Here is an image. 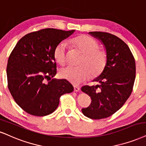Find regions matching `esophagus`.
<instances>
[{
    "mask_svg": "<svg viewBox=\"0 0 146 146\" xmlns=\"http://www.w3.org/2000/svg\"><path fill=\"white\" fill-rule=\"evenodd\" d=\"M74 91H76V92H78L80 90V88L78 87V86H74Z\"/></svg>",
    "mask_w": 146,
    "mask_h": 146,
    "instance_id": "1",
    "label": "esophagus"
}]
</instances>
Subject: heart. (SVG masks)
<instances>
[{"mask_svg":"<svg viewBox=\"0 0 146 146\" xmlns=\"http://www.w3.org/2000/svg\"><path fill=\"white\" fill-rule=\"evenodd\" d=\"M68 43L84 55L78 68L68 67L62 68L59 72L61 78L67 80L74 84H79L85 81L90 76L96 77L103 72L107 64L108 55L106 51L100 49V44L92 37L79 36L70 39ZM68 43L61 42L55 50V59L59 64L65 65L68 60Z\"/></svg>","mask_w":146,"mask_h":146,"instance_id":"heart-1","label":"heart"}]
</instances>
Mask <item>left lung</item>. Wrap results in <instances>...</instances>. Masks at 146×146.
<instances>
[{"instance_id":"1","label":"left lung","mask_w":146,"mask_h":146,"mask_svg":"<svg viewBox=\"0 0 146 146\" xmlns=\"http://www.w3.org/2000/svg\"><path fill=\"white\" fill-rule=\"evenodd\" d=\"M89 34L102 43L108 55L103 72L93 80L99 84L81 88L92 100L82 112L98 120L114 114L129 98L135 79V62L128 45L118 37L102 32Z\"/></svg>"}]
</instances>
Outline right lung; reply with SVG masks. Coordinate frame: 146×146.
<instances>
[{
  "label": "right lung",
  "mask_w": 146,
  "mask_h": 146,
  "mask_svg": "<svg viewBox=\"0 0 146 146\" xmlns=\"http://www.w3.org/2000/svg\"><path fill=\"white\" fill-rule=\"evenodd\" d=\"M74 32L46 28L31 32L18 41L11 53L7 67L9 89L28 114H51L58 107L59 98L74 91L67 80L53 77L57 74L55 48Z\"/></svg>",
  "instance_id": "add662e5"
}]
</instances>
